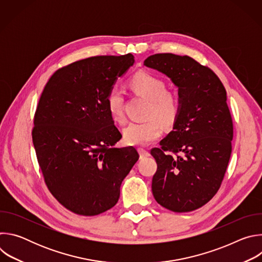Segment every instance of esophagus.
<instances>
[{"label": "esophagus", "instance_id": "34e87169", "mask_svg": "<svg viewBox=\"0 0 262 262\" xmlns=\"http://www.w3.org/2000/svg\"><path fill=\"white\" fill-rule=\"evenodd\" d=\"M139 154H140L141 158H147L150 156V152H149L145 148H139Z\"/></svg>", "mask_w": 262, "mask_h": 262}]
</instances>
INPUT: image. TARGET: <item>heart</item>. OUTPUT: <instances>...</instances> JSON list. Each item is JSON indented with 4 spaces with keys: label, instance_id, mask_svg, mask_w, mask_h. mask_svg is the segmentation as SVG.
Here are the masks:
<instances>
[{
    "label": "heart",
    "instance_id": "heart-1",
    "mask_svg": "<svg viewBox=\"0 0 262 262\" xmlns=\"http://www.w3.org/2000/svg\"><path fill=\"white\" fill-rule=\"evenodd\" d=\"M132 90L150 101L148 117L157 118L166 126L173 124L178 114L177 99L168 93L166 83L152 73L139 71L129 81ZM123 92L117 88L112 89L106 95V107L115 121L124 120ZM162 134V127L156 119L145 122H132L123 130L124 141L129 145L145 146L157 140Z\"/></svg>",
    "mask_w": 262,
    "mask_h": 262
}]
</instances>
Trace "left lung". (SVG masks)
I'll list each match as a JSON object with an SVG mask.
<instances>
[{
    "label": "left lung",
    "mask_w": 262,
    "mask_h": 262,
    "mask_svg": "<svg viewBox=\"0 0 262 262\" xmlns=\"http://www.w3.org/2000/svg\"><path fill=\"white\" fill-rule=\"evenodd\" d=\"M144 65L178 88L173 130L150 151L158 164L154 197L175 212L195 210L219 191L231 156L233 124L225 87L210 68L189 56L156 54Z\"/></svg>",
    "instance_id": "1"
}]
</instances>
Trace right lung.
Listing matches in <instances>:
<instances>
[{
    "label": "right lung",
    "mask_w": 262,
    "mask_h": 262,
    "mask_svg": "<svg viewBox=\"0 0 262 262\" xmlns=\"http://www.w3.org/2000/svg\"><path fill=\"white\" fill-rule=\"evenodd\" d=\"M135 63L132 54L96 56L58 69L34 116L32 139L48 189L68 210L96 215L113 207L139 160L106 107V95Z\"/></svg>",
    "instance_id": "right-lung-1"
}]
</instances>
